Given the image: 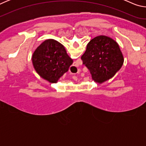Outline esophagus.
Masks as SVG:
<instances>
[{"mask_svg": "<svg viewBox=\"0 0 146 146\" xmlns=\"http://www.w3.org/2000/svg\"><path fill=\"white\" fill-rule=\"evenodd\" d=\"M75 76H73V77H75ZM74 79H75V78H74Z\"/></svg>", "mask_w": 146, "mask_h": 146, "instance_id": "esophagus-1", "label": "esophagus"}]
</instances>
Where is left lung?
I'll return each instance as SVG.
<instances>
[{
  "instance_id": "left-lung-1",
  "label": "left lung",
  "mask_w": 146,
  "mask_h": 146,
  "mask_svg": "<svg viewBox=\"0 0 146 146\" xmlns=\"http://www.w3.org/2000/svg\"><path fill=\"white\" fill-rule=\"evenodd\" d=\"M95 82L102 83L111 78L123 63V56L118 43L107 36H97L88 44L81 56Z\"/></svg>"
}]
</instances>
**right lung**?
Segmentation results:
<instances>
[{
  "mask_svg": "<svg viewBox=\"0 0 146 146\" xmlns=\"http://www.w3.org/2000/svg\"><path fill=\"white\" fill-rule=\"evenodd\" d=\"M33 67L42 78L56 83L73 64L62 44L54 39L44 41L32 56Z\"/></svg>",
  "mask_w": 146,
  "mask_h": 146,
  "instance_id": "obj_1",
  "label": "right lung"
}]
</instances>
